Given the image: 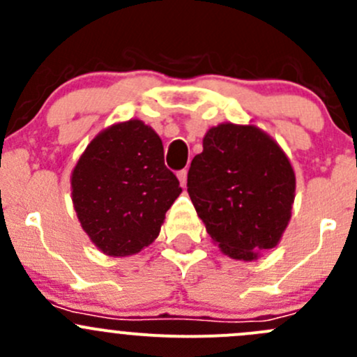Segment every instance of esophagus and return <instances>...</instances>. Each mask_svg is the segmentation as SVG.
<instances>
[{"instance_id": "34e87169", "label": "esophagus", "mask_w": 357, "mask_h": 357, "mask_svg": "<svg viewBox=\"0 0 357 357\" xmlns=\"http://www.w3.org/2000/svg\"><path fill=\"white\" fill-rule=\"evenodd\" d=\"M178 179H179V183H181L183 188H185L186 179H188V171H186V169H183V171H178Z\"/></svg>"}]
</instances>
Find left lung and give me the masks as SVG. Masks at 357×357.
<instances>
[{
    "label": "left lung",
    "mask_w": 357,
    "mask_h": 357,
    "mask_svg": "<svg viewBox=\"0 0 357 357\" xmlns=\"http://www.w3.org/2000/svg\"><path fill=\"white\" fill-rule=\"evenodd\" d=\"M186 186L211 238L233 259L252 261L276 247L290 221L294 169L278 143L254 126L208 129Z\"/></svg>",
    "instance_id": "1"
}]
</instances>
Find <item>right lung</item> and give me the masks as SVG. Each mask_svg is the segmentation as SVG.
<instances>
[{"label": "right lung", "mask_w": 357, "mask_h": 357, "mask_svg": "<svg viewBox=\"0 0 357 357\" xmlns=\"http://www.w3.org/2000/svg\"><path fill=\"white\" fill-rule=\"evenodd\" d=\"M179 193L160 138L138 119L100 132L72 172V202L82 229L115 257L150 245Z\"/></svg>", "instance_id": "right-lung-1"}]
</instances>
